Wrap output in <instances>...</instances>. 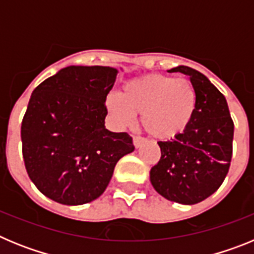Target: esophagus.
I'll use <instances>...</instances> for the list:
<instances>
[{"instance_id": "esophagus-1", "label": "esophagus", "mask_w": 254, "mask_h": 254, "mask_svg": "<svg viewBox=\"0 0 254 254\" xmlns=\"http://www.w3.org/2000/svg\"><path fill=\"white\" fill-rule=\"evenodd\" d=\"M143 142H145V138L140 137V136H133V145L136 149H138Z\"/></svg>"}]
</instances>
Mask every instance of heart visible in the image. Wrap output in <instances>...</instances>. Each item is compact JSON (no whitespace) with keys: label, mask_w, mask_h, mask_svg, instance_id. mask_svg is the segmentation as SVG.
<instances>
[{"label":"heart","mask_w":254,"mask_h":254,"mask_svg":"<svg viewBox=\"0 0 254 254\" xmlns=\"http://www.w3.org/2000/svg\"><path fill=\"white\" fill-rule=\"evenodd\" d=\"M105 104L118 125L131 126L134 116H141V125L150 136L168 141L190 125L197 94L188 78L152 73L125 82L120 95H108Z\"/></svg>","instance_id":"obj_1"}]
</instances>
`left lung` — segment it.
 Wrapping results in <instances>:
<instances>
[{
    "label": "left lung",
    "instance_id": "1",
    "mask_svg": "<svg viewBox=\"0 0 254 254\" xmlns=\"http://www.w3.org/2000/svg\"><path fill=\"white\" fill-rule=\"evenodd\" d=\"M169 72L190 76L197 108L183 133L158 142L161 156L150 170V181L164 198L194 205L223 185L232 161L234 123L225 96L203 73L187 66L174 67Z\"/></svg>",
    "mask_w": 254,
    "mask_h": 254
}]
</instances>
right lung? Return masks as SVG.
I'll use <instances>...</instances> for the list:
<instances>
[{
  "instance_id": "obj_1",
  "label": "right lung",
  "mask_w": 254,
  "mask_h": 254,
  "mask_svg": "<svg viewBox=\"0 0 254 254\" xmlns=\"http://www.w3.org/2000/svg\"><path fill=\"white\" fill-rule=\"evenodd\" d=\"M113 67L68 66L34 89L21 123L29 178L62 205L91 202L109 185L116 164L134 150L126 132L105 128Z\"/></svg>"
}]
</instances>
